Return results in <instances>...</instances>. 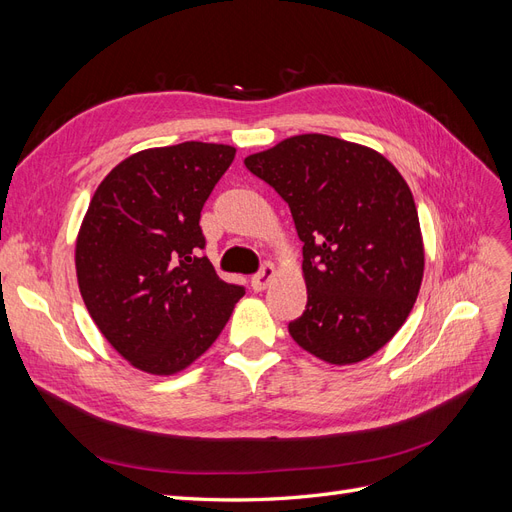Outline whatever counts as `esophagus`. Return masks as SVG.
<instances>
[{"label":"esophagus","instance_id":"1","mask_svg":"<svg viewBox=\"0 0 512 512\" xmlns=\"http://www.w3.org/2000/svg\"><path fill=\"white\" fill-rule=\"evenodd\" d=\"M273 277H275V267L271 265V262H267V265L262 267V269L252 277V290H254V292H262V290H265V288L273 282Z\"/></svg>","mask_w":512,"mask_h":512}]
</instances>
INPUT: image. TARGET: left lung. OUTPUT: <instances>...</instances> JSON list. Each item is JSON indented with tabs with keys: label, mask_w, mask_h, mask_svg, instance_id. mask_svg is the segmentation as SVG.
Returning a JSON list of instances; mask_svg holds the SVG:
<instances>
[{
	"label": "left lung",
	"mask_w": 512,
	"mask_h": 512,
	"mask_svg": "<svg viewBox=\"0 0 512 512\" xmlns=\"http://www.w3.org/2000/svg\"><path fill=\"white\" fill-rule=\"evenodd\" d=\"M292 213L303 241L307 305L294 342L329 365H354L406 322L425 271L414 196L376 149L327 134L284 138L247 156Z\"/></svg>",
	"instance_id": "obj_1"
}]
</instances>
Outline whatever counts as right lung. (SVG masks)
Instances as JSON below:
<instances>
[{
  "label": "right lung",
  "instance_id": "1",
  "mask_svg": "<svg viewBox=\"0 0 512 512\" xmlns=\"http://www.w3.org/2000/svg\"><path fill=\"white\" fill-rule=\"evenodd\" d=\"M235 153L200 141L143 149L91 196L74 247L81 297L106 342L145 374L190 367L245 294L198 256L200 211Z\"/></svg>",
  "mask_w": 512,
  "mask_h": 512
}]
</instances>
